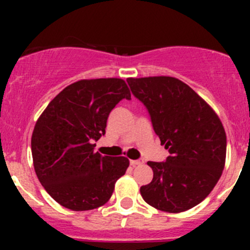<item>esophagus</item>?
I'll return each instance as SVG.
<instances>
[{"instance_id":"esophagus-1","label":"esophagus","mask_w":250,"mask_h":250,"mask_svg":"<svg viewBox=\"0 0 250 250\" xmlns=\"http://www.w3.org/2000/svg\"><path fill=\"white\" fill-rule=\"evenodd\" d=\"M144 163L143 158H139V160H130V166L135 167V166H140Z\"/></svg>"}]
</instances>
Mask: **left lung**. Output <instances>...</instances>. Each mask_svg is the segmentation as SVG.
<instances>
[{"instance_id":"8db88e82","label":"left lung","mask_w":250,"mask_h":250,"mask_svg":"<svg viewBox=\"0 0 250 250\" xmlns=\"http://www.w3.org/2000/svg\"><path fill=\"white\" fill-rule=\"evenodd\" d=\"M127 83L169 152L165 162H147L153 179L140 188L144 201L169 213L193 208L210 193L224 170L226 134L220 120L178 78H128Z\"/></svg>"}]
</instances>
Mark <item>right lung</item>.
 <instances>
[{
	"label": "right lung",
	"mask_w": 250,
	"mask_h": 250,
	"mask_svg": "<svg viewBox=\"0 0 250 250\" xmlns=\"http://www.w3.org/2000/svg\"><path fill=\"white\" fill-rule=\"evenodd\" d=\"M122 99H130L121 78L82 80L67 85L39 118L31 138L40 183L58 203L90 210L110 200L129 161L94 152L107 117Z\"/></svg>",
	"instance_id": "1"
}]
</instances>
